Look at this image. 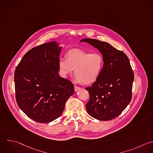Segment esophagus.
<instances>
[{
	"mask_svg": "<svg viewBox=\"0 0 153 153\" xmlns=\"http://www.w3.org/2000/svg\"><path fill=\"white\" fill-rule=\"evenodd\" d=\"M74 89H75V91H78V90H80V87L76 86V85H74Z\"/></svg>",
	"mask_w": 153,
	"mask_h": 153,
	"instance_id": "1",
	"label": "esophagus"
}]
</instances>
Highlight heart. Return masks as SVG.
Listing matches in <instances>:
<instances>
[{
  "instance_id": "obj_1",
  "label": "heart",
  "mask_w": 153,
  "mask_h": 153,
  "mask_svg": "<svg viewBox=\"0 0 153 153\" xmlns=\"http://www.w3.org/2000/svg\"><path fill=\"white\" fill-rule=\"evenodd\" d=\"M103 57L99 53L81 50H72L66 54V59L60 58L59 69L63 78H67L74 70L75 80L78 82L90 84L99 77L103 67Z\"/></svg>"
}]
</instances>
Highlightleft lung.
I'll return each instance as SVG.
<instances>
[{
	"label": "left lung",
	"instance_id": "8db88e82",
	"mask_svg": "<svg viewBox=\"0 0 153 153\" xmlns=\"http://www.w3.org/2000/svg\"><path fill=\"white\" fill-rule=\"evenodd\" d=\"M80 42L88 43L99 50L103 57V69L99 78L85 88L90 99L85 106L88 114L102 121L118 117L130 102L134 74L127 56L109 44L85 38Z\"/></svg>",
	"mask_w": 153,
	"mask_h": 153
}]
</instances>
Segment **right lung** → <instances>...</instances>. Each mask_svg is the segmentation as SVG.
Segmentation results:
<instances>
[{"mask_svg":"<svg viewBox=\"0 0 153 153\" xmlns=\"http://www.w3.org/2000/svg\"><path fill=\"white\" fill-rule=\"evenodd\" d=\"M59 45L53 41L31 49L15 71L17 103L24 113L39 123H50L59 118L74 93L72 82L58 72L62 48Z\"/></svg>","mask_w":153,"mask_h":153,"instance_id":"right-lung-1","label":"right lung"}]
</instances>
